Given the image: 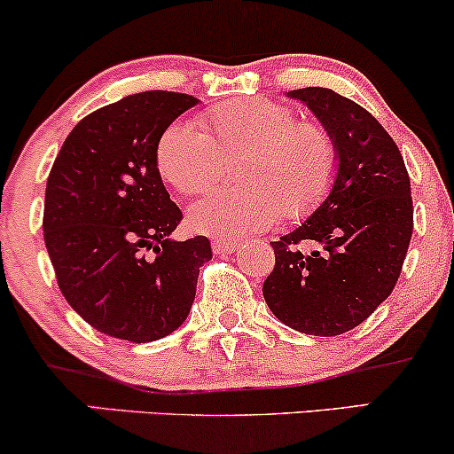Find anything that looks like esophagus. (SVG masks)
Instances as JSON below:
<instances>
[{"mask_svg":"<svg viewBox=\"0 0 454 454\" xmlns=\"http://www.w3.org/2000/svg\"><path fill=\"white\" fill-rule=\"evenodd\" d=\"M239 249V243L234 241H213V252L215 254H234Z\"/></svg>","mask_w":454,"mask_h":454,"instance_id":"34e87169","label":"esophagus"}]
</instances>
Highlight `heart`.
Segmentation results:
<instances>
[{"label":"heart","mask_w":454,"mask_h":454,"mask_svg":"<svg viewBox=\"0 0 454 454\" xmlns=\"http://www.w3.org/2000/svg\"><path fill=\"white\" fill-rule=\"evenodd\" d=\"M200 125L176 121L161 132L155 166L181 194L215 184L223 158L237 161L241 185L194 202L187 226L217 239H245L281 217L301 220L317 209L335 184V140L317 123L296 121L294 111L267 98H241L202 114Z\"/></svg>","instance_id":"b5f03b06"}]
</instances>
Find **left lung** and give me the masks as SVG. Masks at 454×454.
Returning <instances> with one entry per match:
<instances>
[{"label": "left lung", "mask_w": 454, "mask_h": 454, "mask_svg": "<svg viewBox=\"0 0 454 454\" xmlns=\"http://www.w3.org/2000/svg\"><path fill=\"white\" fill-rule=\"evenodd\" d=\"M305 104L335 140V184L307 220L273 241L262 286L278 320L305 335L335 337L367 320L397 284L414 209L397 145L372 113L326 87L286 93ZM301 242L318 249L303 253Z\"/></svg>", "instance_id": "1"}]
</instances>
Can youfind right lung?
I'll return each instance as SVG.
<instances>
[{
    "mask_svg": "<svg viewBox=\"0 0 454 454\" xmlns=\"http://www.w3.org/2000/svg\"><path fill=\"white\" fill-rule=\"evenodd\" d=\"M198 100L143 91L98 108L61 145L44 196V243L61 294L104 335L147 343L185 322L207 237L175 241L181 222L155 166L166 128Z\"/></svg>",
    "mask_w": 454,
    "mask_h": 454,
    "instance_id": "obj_1",
    "label": "right lung"
}]
</instances>
